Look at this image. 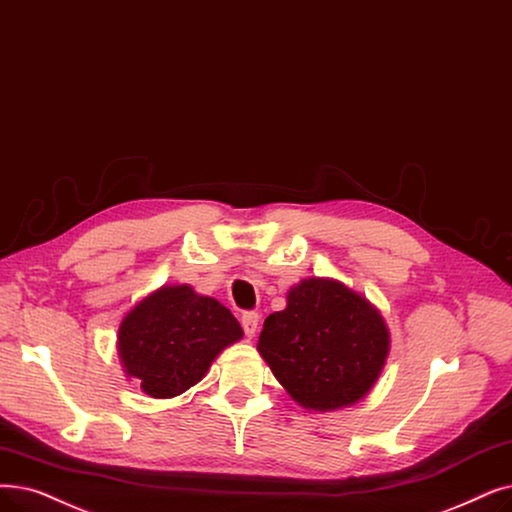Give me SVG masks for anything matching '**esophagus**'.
<instances>
[{
  "label": "esophagus",
  "instance_id": "34e87169",
  "mask_svg": "<svg viewBox=\"0 0 512 512\" xmlns=\"http://www.w3.org/2000/svg\"><path fill=\"white\" fill-rule=\"evenodd\" d=\"M240 322H242V328H244V335H247L249 339L255 337L257 326H259V314H257V311H244Z\"/></svg>",
  "mask_w": 512,
  "mask_h": 512
}]
</instances>
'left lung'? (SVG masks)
Instances as JSON below:
<instances>
[{
	"label": "left lung",
	"mask_w": 512,
	"mask_h": 512,
	"mask_svg": "<svg viewBox=\"0 0 512 512\" xmlns=\"http://www.w3.org/2000/svg\"><path fill=\"white\" fill-rule=\"evenodd\" d=\"M263 322L257 349L278 383L311 410L362 399L379 379L389 330L364 297L332 280H305Z\"/></svg>",
	"instance_id": "1"
}]
</instances>
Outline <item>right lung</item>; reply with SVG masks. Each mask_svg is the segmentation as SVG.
Here are the masks:
<instances>
[{"instance_id":"right-lung-1","label":"right lung","mask_w":512,"mask_h":512,"mask_svg":"<svg viewBox=\"0 0 512 512\" xmlns=\"http://www.w3.org/2000/svg\"><path fill=\"white\" fill-rule=\"evenodd\" d=\"M240 337L238 320L219 301L186 284L163 286L123 318L119 353L150 397H173L201 381L215 355Z\"/></svg>"}]
</instances>
